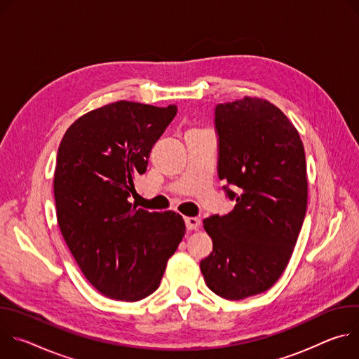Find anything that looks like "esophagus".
I'll return each mask as SVG.
<instances>
[{
  "label": "esophagus",
  "instance_id": "1",
  "mask_svg": "<svg viewBox=\"0 0 359 359\" xmlns=\"http://www.w3.org/2000/svg\"><path fill=\"white\" fill-rule=\"evenodd\" d=\"M184 222H186L187 230H190V231L197 230L200 227V219L198 217H186Z\"/></svg>",
  "mask_w": 359,
  "mask_h": 359
}]
</instances>
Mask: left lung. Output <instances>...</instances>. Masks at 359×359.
Listing matches in <instances>:
<instances>
[{
	"mask_svg": "<svg viewBox=\"0 0 359 359\" xmlns=\"http://www.w3.org/2000/svg\"><path fill=\"white\" fill-rule=\"evenodd\" d=\"M220 180L234 209L203 222L213 251L200 262L208 287L226 299L267 291L285 270L305 212V151L298 130L271 102L260 97L219 104Z\"/></svg>",
	"mask_w": 359,
	"mask_h": 359,
	"instance_id": "8db88e82",
	"label": "left lung"
}]
</instances>
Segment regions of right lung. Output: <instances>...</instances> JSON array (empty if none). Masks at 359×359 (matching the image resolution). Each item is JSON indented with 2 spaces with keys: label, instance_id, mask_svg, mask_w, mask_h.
<instances>
[{
  "label": "right lung",
  "instance_id": "right-lung-1",
  "mask_svg": "<svg viewBox=\"0 0 359 359\" xmlns=\"http://www.w3.org/2000/svg\"><path fill=\"white\" fill-rule=\"evenodd\" d=\"M177 114L118 100L76 119L57 156L54 196L64 240L86 280L105 297L139 301L155 292L184 237L176 212H147L129 201L133 179Z\"/></svg>",
  "mask_w": 359,
  "mask_h": 359
}]
</instances>
